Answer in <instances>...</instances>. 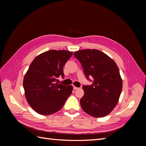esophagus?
<instances>
[{"label": "esophagus", "instance_id": "34e87169", "mask_svg": "<svg viewBox=\"0 0 146 146\" xmlns=\"http://www.w3.org/2000/svg\"><path fill=\"white\" fill-rule=\"evenodd\" d=\"M73 89H74V90H78V87H76V86H73Z\"/></svg>", "mask_w": 146, "mask_h": 146}]
</instances>
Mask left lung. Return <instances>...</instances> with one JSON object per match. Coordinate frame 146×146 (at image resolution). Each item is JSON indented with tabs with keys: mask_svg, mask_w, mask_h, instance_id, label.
Instances as JSON below:
<instances>
[{
	"mask_svg": "<svg viewBox=\"0 0 146 146\" xmlns=\"http://www.w3.org/2000/svg\"><path fill=\"white\" fill-rule=\"evenodd\" d=\"M82 64L90 85H83L84 95L80 99L83 111L94 117L109 114L118 103L122 90V80L116 63L97 49H82L74 52ZM89 77L93 78L92 81Z\"/></svg>",
	"mask_w": 146,
	"mask_h": 146,
	"instance_id": "left-lung-1",
	"label": "left lung"
}]
</instances>
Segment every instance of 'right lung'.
Instances as JSON below:
<instances>
[{
    "label": "right lung",
    "mask_w": 146,
    "mask_h": 146,
    "mask_svg": "<svg viewBox=\"0 0 146 146\" xmlns=\"http://www.w3.org/2000/svg\"><path fill=\"white\" fill-rule=\"evenodd\" d=\"M72 52L49 50L36 56L24 78L23 87L27 102L37 113L52 114L63 107L71 94L73 86L55 83L56 78H64L63 66Z\"/></svg>",
    "instance_id": "1"
}]
</instances>
